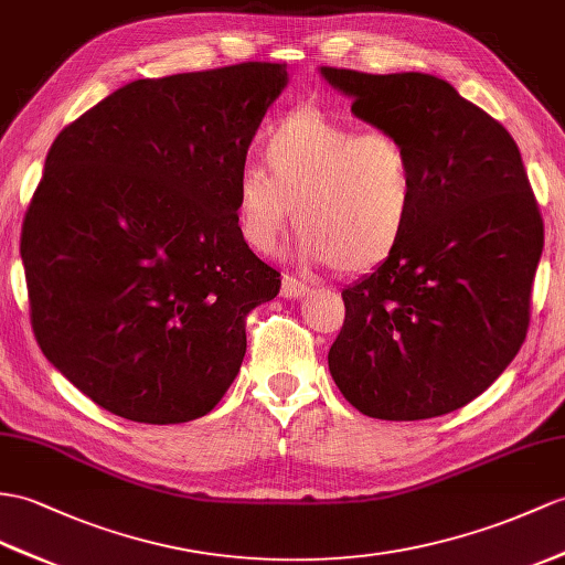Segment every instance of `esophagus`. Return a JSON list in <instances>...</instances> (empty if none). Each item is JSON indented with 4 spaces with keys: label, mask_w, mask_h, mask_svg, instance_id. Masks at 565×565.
<instances>
[{
    "label": "esophagus",
    "mask_w": 565,
    "mask_h": 565,
    "mask_svg": "<svg viewBox=\"0 0 565 565\" xmlns=\"http://www.w3.org/2000/svg\"><path fill=\"white\" fill-rule=\"evenodd\" d=\"M309 290H311V287L307 282L292 278V275H282V287H280L282 297H287V299H301V297L309 295Z\"/></svg>",
    "instance_id": "esophagus-1"
}]
</instances>
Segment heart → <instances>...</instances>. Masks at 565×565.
I'll use <instances>...</instances> for the list:
<instances>
[{
	"label": "heart",
	"mask_w": 565,
	"mask_h": 565,
	"mask_svg": "<svg viewBox=\"0 0 565 565\" xmlns=\"http://www.w3.org/2000/svg\"><path fill=\"white\" fill-rule=\"evenodd\" d=\"M266 162L239 172L235 223L242 242L270 254L295 215L297 254L340 273H369L401 249L419 201L407 143L321 109H297L266 136Z\"/></svg>",
	"instance_id": "1"
}]
</instances>
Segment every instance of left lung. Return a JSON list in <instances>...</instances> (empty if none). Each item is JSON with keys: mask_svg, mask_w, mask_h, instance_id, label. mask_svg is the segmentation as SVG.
Returning <instances> with one entry per match:
<instances>
[{"mask_svg": "<svg viewBox=\"0 0 565 565\" xmlns=\"http://www.w3.org/2000/svg\"><path fill=\"white\" fill-rule=\"evenodd\" d=\"M321 76L354 117L401 136L419 177L401 249L342 290L330 376L366 417L448 415L484 393L527 335L544 223L518 143L431 74Z\"/></svg>", "mask_w": 565, "mask_h": 565, "instance_id": "8db88e82", "label": "left lung"}]
</instances>
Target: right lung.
Here are the masks:
<instances>
[{"mask_svg": "<svg viewBox=\"0 0 565 565\" xmlns=\"http://www.w3.org/2000/svg\"><path fill=\"white\" fill-rule=\"evenodd\" d=\"M285 64L139 78L68 124L21 232L38 345L117 417L199 419L280 273L246 246L235 189Z\"/></svg>", "mask_w": 565, "mask_h": 565, "instance_id": "obj_1", "label": "right lung"}]
</instances>
